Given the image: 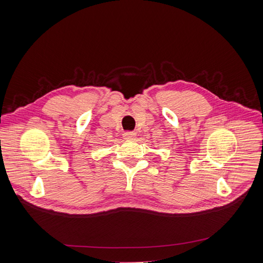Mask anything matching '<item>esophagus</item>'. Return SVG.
<instances>
[{"label":"esophagus","instance_id":"34e87169","mask_svg":"<svg viewBox=\"0 0 263 263\" xmlns=\"http://www.w3.org/2000/svg\"><path fill=\"white\" fill-rule=\"evenodd\" d=\"M122 136L124 140H135L136 133L135 132H124Z\"/></svg>","mask_w":263,"mask_h":263}]
</instances>
